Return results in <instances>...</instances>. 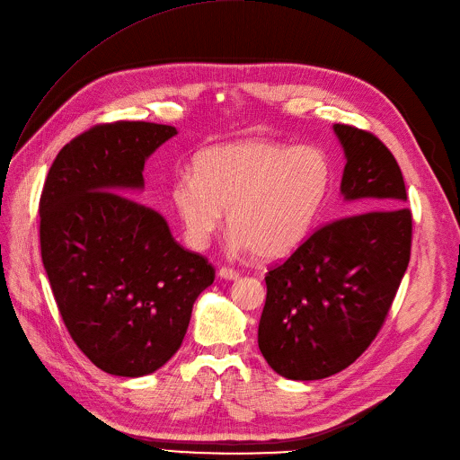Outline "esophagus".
I'll use <instances>...</instances> for the list:
<instances>
[{
	"label": "esophagus",
	"instance_id": "esophagus-1",
	"mask_svg": "<svg viewBox=\"0 0 460 460\" xmlns=\"http://www.w3.org/2000/svg\"><path fill=\"white\" fill-rule=\"evenodd\" d=\"M218 278L226 281H236L238 279V271L233 268H220L218 270Z\"/></svg>",
	"mask_w": 460,
	"mask_h": 460
}]
</instances>
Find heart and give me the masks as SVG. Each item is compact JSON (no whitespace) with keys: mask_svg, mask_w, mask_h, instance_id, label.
Listing matches in <instances>:
<instances>
[{"mask_svg":"<svg viewBox=\"0 0 460 460\" xmlns=\"http://www.w3.org/2000/svg\"><path fill=\"white\" fill-rule=\"evenodd\" d=\"M331 182L322 147L246 138L201 149L192 173L172 181L170 203L192 250L208 246L227 210L231 248L278 261L307 240Z\"/></svg>","mask_w":460,"mask_h":460,"instance_id":"b5f03b06","label":"heart"}]
</instances>
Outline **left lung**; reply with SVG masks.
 <instances>
[{
    "instance_id": "8db88e82",
    "label": "left lung",
    "mask_w": 460,
    "mask_h": 460,
    "mask_svg": "<svg viewBox=\"0 0 460 460\" xmlns=\"http://www.w3.org/2000/svg\"><path fill=\"white\" fill-rule=\"evenodd\" d=\"M332 131L346 157L341 194L357 214L313 233L264 278L259 349L292 381L334 376L364 353L411 259L412 218L394 155L372 133Z\"/></svg>"
}]
</instances>
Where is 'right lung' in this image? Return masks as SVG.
Listing matches in <instances>:
<instances>
[{"label":"right lung","instance_id":"add662e5","mask_svg":"<svg viewBox=\"0 0 460 460\" xmlns=\"http://www.w3.org/2000/svg\"><path fill=\"white\" fill-rule=\"evenodd\" d=\"M172 126L116 121L58 151L40 198V252L60 316L100 370L157 372L181 348L214 268L173 240L161 214L131 199Z\"/></svg>","mask_w":460,"mask_h":460}]
</instances>
